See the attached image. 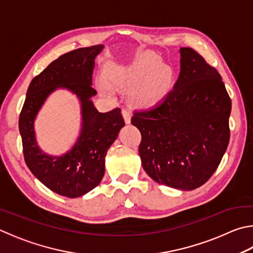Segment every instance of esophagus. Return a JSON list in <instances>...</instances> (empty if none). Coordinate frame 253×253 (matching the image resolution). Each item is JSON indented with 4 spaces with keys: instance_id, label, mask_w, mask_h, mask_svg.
I'll return each instance as SVG.
<instances>
[{
    "instance_id": "34e87169",
    "label": "esophagus",
    "mask_w": 253,
    "mask_h": 253,
    "mask_svg": "<svg viewBox=\"0 0 253 253\" xmlns=\"http://www.w3.org/2000/svg\"><path fill=\"white\" fill-rule=\"evenodd\" d=\"M123 117L126 124H130V113L126 109H123Z\"/></svg>"
}]
</instances>
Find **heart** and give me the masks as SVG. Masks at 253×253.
Masks as SVG:
<instances>
[{
    "label": "heart",
    "mask_w": 253,
    "mask_h": 253,
    "mask_svg": "<svg viewBox=\"0 0 253 253\" xmlns=\"http://www.w3.org/2000/svg\"><path fill=\"white\" fill-rule=\"evenodd\" d=\"M108 82L99 80L97 88L104 96H113V88H134L130 102L139 108H151L166 97L173 82V72L163 65L158 55L146 53L128 65L109 64L104 71Z\"/></svg>",
    "instance_id": "obj_1"
}]
</instances>
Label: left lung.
<instances>
[{
  "label": "left lung",
  "instance_id": "obj_1",
  "mask_svg": "<svg viewBox=\"0 0 253 253\" xmlns=\"http://www.w3.org/2000/svg\"><path fill=\"white\" fill-rule=\"evenodd\" d=\"M173 88L155 107L136 111L139 156L147 174L162 185L194 190L212 176L230 138L231 99L217 70L181 47Z\"/></svg>",
  "mask_w": 253,
  "mask_h": 253
}]
</instances>
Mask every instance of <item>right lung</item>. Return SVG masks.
<instances>
[{
    "instance_id": "1",
    "label": "right lung",
    "mask_w": 253,
    "mask_h": 253,
    "mask_svg": "<svg viewBox=\"0 0 253 253\" xmlns=\"http://www.w3.org/2000/svg\"><path fill=\"white\" fill-rule=\"evenodd\" d=\"M104 45L83 47L55 59L32 80L18 121L23 154L32 173L56 194L77 198L99 185L105 173V157L125 126L122 111L99 113L91 97L95 58ZM57 89L74 93L81 106V130L76 144L65 154L45 153L37 144L35 119L43 103Z\"/></svg>"
}]
</instances>
